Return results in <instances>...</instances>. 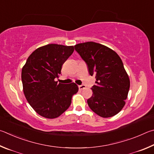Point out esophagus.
Here are the masks:
<instances>
[{
  "mask_svg": "<svg viewBox=\"0 0 154 154\" xmlns=\"http://www.w3.org/2000/svg\"><path fill=\"white\" fill-rule=\"evenodd\" d=\"M79 90L84 89V88H85V85H79Z\"/></svg>",
  "mask_w": 154,
  "mask_h": 154,
  "instance_id": "obj_1",
  "label": "esophagus"
}]
</instances>
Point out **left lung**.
Masks as SVG:
<instances>
[{"label": "left lung", "instance_id": "obj_1", "mask_svg": "<svg viewBox=\"0 0 154 154\" xmlns=\"http://www.w3.org/2000/svg\"><path fill=\"white\" fill-rule=\"evenodd\" d=\"M75 50L87 63L96 85L87 100L90 108L98 116L109 118L119 113L125 105L130 80L119 55L106 46L94 42L75 45Z\"/></svg>", "mask_w": 154, "mask_h": 154}]
</instances>
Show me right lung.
<instances>
[{"label":"right lung","mask_w":154,"mask_h":154,"mask_svg":"<svg viewBox=\"0 0 154 154\" xmlns=\"http://www.w3.org/2000/svg\"><path fill=\"white\" fill-rule=\"evenodd\" d=\"M73 46L49 44L38 48L21 70L23 90L27 101L37 114L53 119L66 111L79 87L57 83L64 62L74 52Z\"/></svg>","instance_id":"1"}]
</instances>
